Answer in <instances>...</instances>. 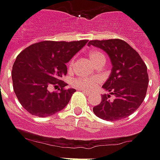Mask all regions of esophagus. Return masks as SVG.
I'll return each mask as SVG.
<instances>
[{"label": "esophagus", "instance_id": "esophagus-1", "mask_svg": "<svg viewBox=\"0 0 160 160\" xmlns=\"http://www.w3.org/2000/svg\"><path fill=\"white\" fill-rule=\"evenodd\" d=\"M85 95H87V96H90L91 95V93L90 92H88V91H86V90H81Z\"/></svg>", "mask_w": 160, "mask_h": 160}]
</instances>
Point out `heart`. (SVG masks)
Returning a JSON list of instances; mask_svg holds the SVG:
<instances>
[{
	"instance_id": "obj_1",
	"label": "heart",
	"mask_w": 160,
	"mask_h": 160,
	"mask_svg": "<svg viewBox=\"0 0 160 160\" xmlns=\"http://www.w3.org/2000/svg\"><path fill=\"white\" fill-rule=\"evenodd\" d=\"M88 58L93 64H97L98 63H105V56L104 54L98 50V49H92L88 52ZM73 65V60H72L69 63V68H72ZM101 78L100 77H80L76 78L72 81V86L76 88L82 89L86 91L93 90L96 87L100 84L101 82Z\"/></svg>"
}]
</instances>
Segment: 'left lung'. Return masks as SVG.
Instances as JSON below:
<instances>
[{"label": "left lung", "instance_id": "obj_1", "mask_svg": "<svg viewBox=\"0 0 160 160\" xmlns=\"http://www.w3.org/2000/svg\"><path fill=\"white\" fill-rule=\"evenodd\" d=\"M88 45L105 51L112 65L102 86L109 94L102 95V101L93 108V112L97 117L110 121L128 117L145 98L149 82L146 64L129 44L119 39L90 41Z\"/></svg>", "mask_w": 160, "mask_h": 160}]
</instances>
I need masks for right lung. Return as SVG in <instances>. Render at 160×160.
Segmentation results:
<instances>
[{
    "label": "right lung",
    "mask_w": 160,
    "mask_h": 160,
    "mask_svg": "<svg viewBox=\"0 0 160 160\" xmlns=\"http://www.w3.org/2000/svg\"><path fill=\"white\" fill-rule=\"evenodd\" d=\"M87 42L44 41L26 48L17 57L11 72L13 88L28 112L48 117L67 105L76 89L64 88L67 84L61 78L67 73L66 63ZM51 86L59 91L50 92Z\"/></svg>",
    "instance_id": "right-lung-1"
}]
</instances>
